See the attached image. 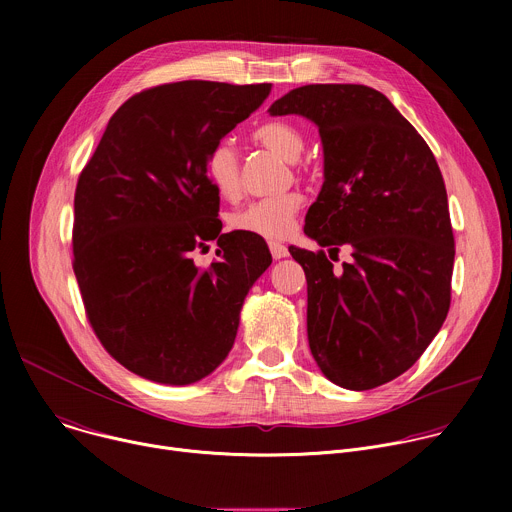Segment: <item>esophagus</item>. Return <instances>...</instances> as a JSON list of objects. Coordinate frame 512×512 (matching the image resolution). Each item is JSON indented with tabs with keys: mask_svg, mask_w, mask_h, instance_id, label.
Here are the masks:
<instances>
[{
	"mask_svg": "<svg viewBox=\"0 0 512 512\" xmlns=\"http://www.w3.org/2000/svg\"><path fill=\"white\" fill-rule=\"evenodd\" d=\"M269 251H271L273 259H283V257H287V255H289L287 247H285V245H281V243H275V241H271V243H269Z\"/></svg>",
	"mask_w": 512,
	"mask_h": 512,
	"instance_id": "34e87169",
	"label": "esophagus"
}]
</instances>
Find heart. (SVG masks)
Wrapping results in <instances>:
<instances>
[{
  "instance_id": "obj_1",
  "label": "heart",
  "mask_w": 512,
  "mask_h": 512,
  "mask_svg": "<svg viewBox=\"0 0 512 512\" xmlns=\"http://www.w3.org/2000/svg\"><path fill=\"white\" fill-rule=\"evenodd\" d=\"M253 139L287 162H296L306 148V137L302 129L283 119L261 123L253 131ZM204 174L218 196L233 198L239 194L241 170L239 154L233 141L221 139L212 145L206 154ZM302 206L304 198L300 192H285L271 198L251 200L235 208L227 216V223L233 231L279 241L294 231L296 216L300 214Z\"/></svg>"
}]
</instances>
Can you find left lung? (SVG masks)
Listing matches in <instances>:
<instances>
[{"instance_id": "left-lung-1", "label": "left lung", "mask_w": 512, "mask_h": 512, "mask_svg": "<svg viewBox=\"0 0 512 512\" xmlns=\"http://www.w3.org/2000/svg\"><path fill=\"white\" fill-rule=\"evenodd\" d=\"M318 125L324 184L306 214V235L324 251L289 247L306 271L308 340L338 387L385 385L423 354L452 300L454 233L446 184L429 145L379 91L306 85L269 107Z\"/></svg>"}]
</instances>
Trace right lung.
<instances>
[{
  "label": "right lung",
  "instance_id": "right-lung-1",
  "mask_svg": "<svg viewBox=\"0 0 512 512\" xmlns=\"http://www.w3.org/2000/svg\"><path fill=\"white\" fill-rule=\"evenodd\" d=\"M271 85L182 81L109 119L75 192L72 269L87 318L123 367L164 385L210 375L233 348L249 287L271 265L255 235L221 233L206 154ZM214 240L218 260L193 255Z\"/></svg>",
  "mask_w": 512,
  "mask_h": 512
}]
</instances>
